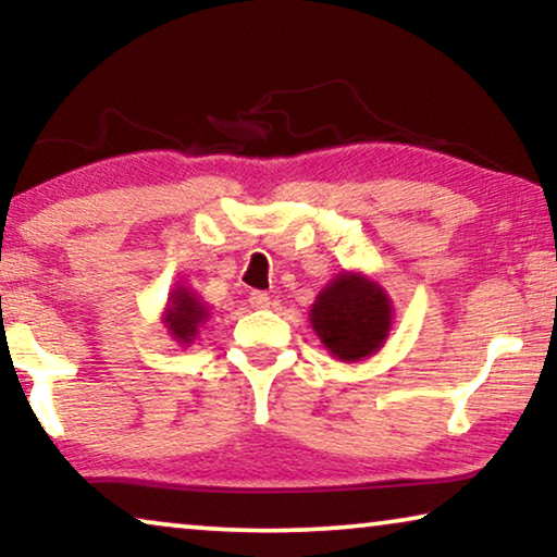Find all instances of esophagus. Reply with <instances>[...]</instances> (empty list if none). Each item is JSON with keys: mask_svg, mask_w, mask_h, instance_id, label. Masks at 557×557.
Returning a JSON list of instances; mask_svg holds the SVG:
<instances>
[{"mask_svg": "<svg viewBox=\"0 0 557 557\" xmlns=\"http://www.w3.org/2000/svg\"><path fill=\"white\" fill-rule=\"evenodd\" d=\"M248 301H250V307H253V309L271 307V296L265 294V292H253V294L248 296Z\"/></svg>", "mask_w": 557, "mask_h": 557, "instance_id": "34e87169", "label": "esophagus"}]
</instances>
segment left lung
Wrapping results in <instances>:
<instances>
[{
  "label": "left lung",
  "instance_id": "left-lung-1",
  "mask_svg": "<svg viewBox=\"0 0 557 557\" xmlns=\"http://www.w3.org/2000/svg\"><path fill=\"white\" fill-rule=\"evenodd\" d=\"M317 337L342 362H357L385 345L393 324L391 296L362 273H339L311 304Z\"/></svg>",
  "mask_w": 557,
  "mask_h": 557
}]
</instances>
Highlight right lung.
<instances>
[{
  "instance_id": "obj_1",
  "label": "right lung",
  "mask_w": 557,
  "mask_h": 557,
  "mask_svg": "<svg viewBox=\"0 0 557 557\" xmlns=\"http://www.w3.org/2000/svg\"><path fill=\"white\" fill-rule=\"evenodd\" d=\"M205 319H208V307L189 288L174 286L162 319L172 334V339H177L180 345H193L197 330L205 324Z\"/></svg>"
}]
</instances>
